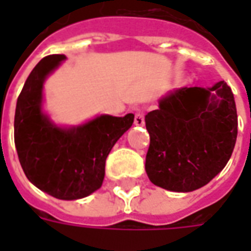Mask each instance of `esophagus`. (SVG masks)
<instances>
[{
	"instance_id": "esophagus-1",
	"label": "esophagus",
	"mask_w": 251,
	"mask_h": 251,
	"mask_svg": "<svg viewBox=\"0 0 251 251\" xmlns=\"http://www.w3.org/2000/svg\"><path fill=\"white\" fill-rule=\"evenodd\" d=\"M144 118H145V114H144V111H137L136 115H134V125L137 126H142L144 125Z\"/></svg>"
}]
</instances>
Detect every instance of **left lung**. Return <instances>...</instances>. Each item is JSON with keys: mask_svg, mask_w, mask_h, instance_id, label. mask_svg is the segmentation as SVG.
<instances>
[{"mask_svg": "<svg viewBox=\"0 0 251 251\" xmlns=\"http://www.w3.org/2000/svg\"><path fill=\"white\" fill-rule=\"evenodd\" d=\"M151 136L145 171L153 184L174 192L203 187L226 167L235 147L238 117L231 88L181 87L145 115Z\"/></svg>", "mask_w": 251, "mask_h": 251, "instance_id": "8db88e82", "label": "left lung"}]
</instances>
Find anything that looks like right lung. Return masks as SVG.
Masks as SVG:
<instances>
[{"mask_svg":"<svg viewBox=\"0 0 251 251\" xmlns=\"http://www.w3.org/2000/svg\"><path fill=\"white\" fill-rule=\"evenodd\" d=\"M64 55H50L32 70L17 99L14 144L25 176L56 199L86 198L100 188L111 148L134 121L100 115L87 124L59 127L41 111L43 83Z\"/></svg>","mask_w":251,"mask_h":251,"instance_id":"add662e5","label":"right lung"}]
</instances>
